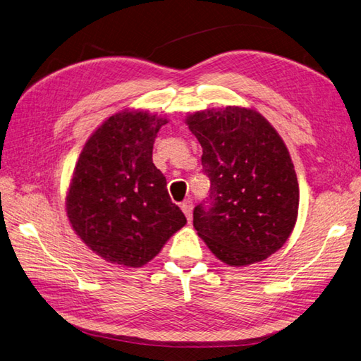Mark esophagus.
Segmentation results:
<instances>
[{"label": "esophagus", "mask_w": 361, "mask_h": 361, "mask_svg": "<svg viewBox=\"0 0 361 361\" xmlns=\"http://www.w3.org/2000/svg\"><path fill=\"white\" fill-rule=\"evenodd\" d=\"M192 209H194V203H192L190 200L183 201V203H181V211L184 212V215H186L188 221L192 220Z\"/></svg>", "instance_id": "obj_1"}]
</instances>
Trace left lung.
Returning <instances> with one entry per match:
<instances>
[{
    "mask_svg": "<svg viewBox=\"0 0 361 361\" xmlns=\"http://www.w3.org/2000/svg\"><path fill=\"white\" fill-rule=\"evenodd\" d=\"M203 147L211 206L194 209V228L232 267L263 262L294 231L300 189L289 150L255 109L226 106L188 115Z\"/></svg>",
    "mask_w": 361,
    "mask_h": 361,
    "instance_id": "8db88e82",
    "label": "left lung"
}]
</instances>
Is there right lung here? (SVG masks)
I'll use <instances>...</instances> for the list:
<instances>
[{"mask_svg":"<svg viewBox=\"0 0 361 361\" xmlns=\"http://www.w3.org/2000/svg\"><path fill=\"white\" fill-rule=\"evenodd\" d=\"M166 123V116L124 109L92 133L75 164L67 219L107 263L145 266L186 224L152 161L154 141Z\"/></svg>","mask_w":361,"mask_h":361,"instance_id":"obj_1","label":"right lung"}]
</instances>
